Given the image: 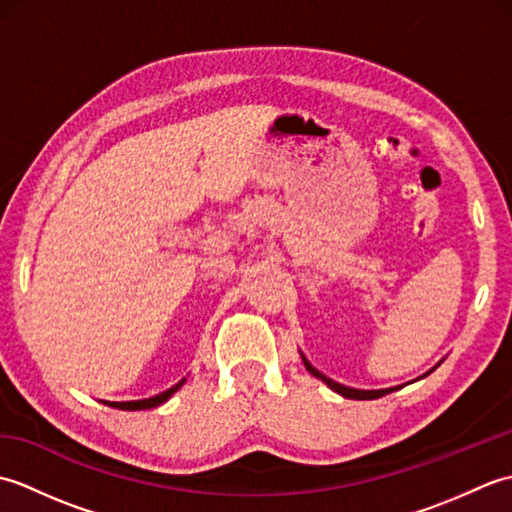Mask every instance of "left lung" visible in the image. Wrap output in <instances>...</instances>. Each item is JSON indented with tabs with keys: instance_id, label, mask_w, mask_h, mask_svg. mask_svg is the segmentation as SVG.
I'll return each mask as SVG.
<instances>
[{
	"instance_id": "8db88e82",
	"label": "left lung",
	"mask_w": 512,
	"mask_h": 512,
	"mask_svg": "<svg viewBox=\"0 0 512 512\" xmlns=\"http://www.w3.org/2000/svg\"><path fill=\"white\" fill-rule=\"evenodd\" d=\"M301 358H303V365H306V369L308 372L312 374V376H317L319 380H323L325 385H328L332 391H336V394H341L343 398H352V400H374V398H383V396H387V394H391V391H396V389H400V387H389V389H354V387H345V385H341V383H336V380H332V378H328L325 374H321L317 367H312L308 361H306V356L301 354ZM440 365V363H438ZM436 365V367H438ZM433 367V369H436ZM433 369H429L427 374H422L420 378H424V376H429ZM418 378V380H420Z\"/></svg>"
}]
</instances>
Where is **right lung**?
Returning a JSON list of instances; mask_svg holds the SVG:
<instances>
[{
    "label": "right lung",
    "mask_w": 512,
    "mask_h": 512,
    "mask_svg": "<svg viewBox=\"0 0 512 512\" xmlns=\"http://www.w3.org/2000/svg\"><path fill=\"white\" fill-rule=\"evenodd\" d=\"M184 385V378L180 380L178 385H173L171 389H167V391H162V394H158V396H151V398H143V400H125V402H107L105 400V405H110V407H114V409H123V411H140V409H154V407H158V405H162V402H167L173 394H176V391L180 389Z\"/></svg>",
    "instance_id": "obj_1"
}]
</instances>
